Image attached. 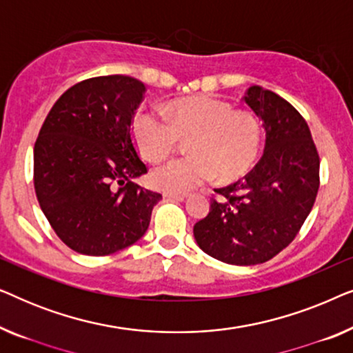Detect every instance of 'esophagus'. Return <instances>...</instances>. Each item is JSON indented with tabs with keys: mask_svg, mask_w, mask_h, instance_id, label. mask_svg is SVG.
Listing matches in <instances>:
<instances>
[{
	"mask_svg": "<svg viewBox=\"0 0 353 353\" xmlns=\"http://www.w3.org/2000/svg\"><path fill=\"white\" fill-rule=\"evenodd\" d=\"M163 197H172V199H176V201H185L188 194L186 192H173V191H165L163 192Z\"/></svg>",
	"mask_w": 353,
	"mask_h": 353,
	"instance_id": "esophagus-1",
	"label": "esophagus"
}]
</instances>
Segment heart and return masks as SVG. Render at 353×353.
<instances>
[{
	"label": "heart",
	"mask_w": 353,
	"mask_h": 353,
	"mask_svg": "<svg viewBox=\"0 0 353 353\" xmlns=\"http://www.w3.org/2000/svg\"><path fill=\"white\" fill-rule=\"evenodd\" d=\"M133 138L148 161L159 162L189 138L191 156L159 165L152 181L162 190L186 192L216 180L230 183L244 176L262 149V127L249 110H238L223 99L199 94L178 98L165 114L143 110L132 123Z\"/></svg>",
	"instance_id": "b5f03b06"
}]
</instances>
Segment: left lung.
Listing matches in <instances>:
<instances>
[{"label":"left lung","instance_id":"1","mask_svg":"<svg viewBox=\"0 0 353 353\" xmlns=\"http://www.w3.org/2000/svg\"><path fill=\"white\" fill-rule=\"evenodd\" d=\"M244 103L263 122V156L244 180L215 190L194 225L197 245L230 265L263 263L288 248L320 188V156L297 109L260 86H250Z\"/></svg>","mask_w":353,"mask_h":353}]
</instances>
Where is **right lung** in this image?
I'll use <instances>...</instances> for the list:
<instances>
[{
    "instance_id": "add662e5",
    "label": "right lung",
    "mask_w": 353,
    "mask_h": 353,
    "mask_svg": "<svg viewBox=\"0 0 353 353\" xmlns=\"http://www.w3.org/2000/svg\"><path fill=\"white\" fill-rule=\"evenodd\" d=\"M143 81L104 75L65 91L43 122L33 148V185L62 243L85 255H109L146 233L162 194L133 183L148 173L132 123Z\"/></svg>"
}]
</instances>
